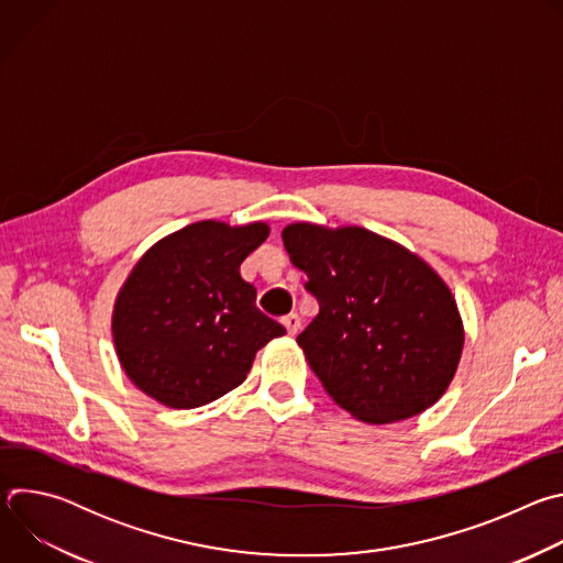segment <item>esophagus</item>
<instances>
[{"instance_id":"34e87169","label":"esophagus","mask_w":563,"mask_h":563,"mask_svg":"<svg viewBox=\"0 0 563 563\" xmlns=\"http://www.w3.org/2000/svg\"><path fill=\"white\" fill-rule=\"evenodd\" d=\"M283 325L287 328L289 336H296L298 330H300V316H298V313H287V316L283 318Z\"/></svg>"}]
</instances>
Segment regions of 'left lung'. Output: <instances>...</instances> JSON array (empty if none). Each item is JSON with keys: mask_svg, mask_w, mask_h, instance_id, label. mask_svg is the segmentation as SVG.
I'll return each mask as SVG.
<instances>
[{"mask_svg": "<svg viewBox=\"0 0 563 563\" xmlns=\"http://www.w3.org/2000/svg\"><path fill=\"white\" fill-rule=\"evenodd\" d=\"M318 316L296 343L325 391L365 423L421 415L448 389L463 350L456 302L419 256L361 227H285Z\"/></svg>", "mask_w": 563, "mask_h": 563, "instance_id": "obj_1", "label": "left lung"}]
</instances>
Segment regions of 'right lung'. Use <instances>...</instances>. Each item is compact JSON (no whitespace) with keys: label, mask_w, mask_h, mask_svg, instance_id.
<instances>
[{"label":"right lung","mask_w":563,"mask_h":563,"mask_svg":"<svg viewBox=\"0 0 563 563\" xmlns=\"http://www.w3.org/2000/svg\"><path fill=\"white\" fill-rule=\"evenodd\" d=\"M269 227L194 222L153 245L133 267L113 311L126 376L157 404L189 410L243 383L256 352L285 328L256 307L240 276Z\"/></svg>","instance_id":"right-lung-1"}]
</instances>
